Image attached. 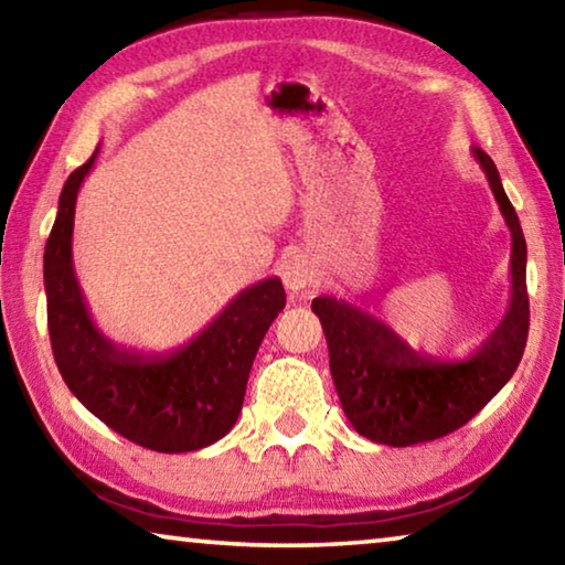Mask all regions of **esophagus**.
Masks as SVG:
<instances>
[{
	"label": "esophagus",
	"mask_w": 565,
	"mask_h": 565,
	"mask_svg": "<svg viewBox=\"0 0 565 565\" xmlns=\"http://www.w3.org/2000/svg\"><path fill=\"white\" fill-rule=\"evenodd\" d=\"M279 271H281L284 286L289 291H294V294L303 291L306 286H309L311 279H313V266H311L309 259H306L303 254H291L289 259H284Z\"/></svg>",
	"instance_id": "34e87169"
}]
</instances>
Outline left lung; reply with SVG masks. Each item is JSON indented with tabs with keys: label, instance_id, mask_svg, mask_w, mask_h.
Here are the masks:
<instances>
[{
	"label": "left lung",
	"instance_id": "8db88e82",
	"mask_svg": "<svg viewBox=\"0 0 565 565\" xmlns=\"http://www.w3.org/2000/svg\"><path fill=\"white\" fill-rule=\"evenodd\" d=\"M471 151L513 238L509 311L481 349L463 361H438L411 349L374 313L333 296L311 301L327 333L331 379L343 414L374 444L414 446L456 431L509 384L523 356L529 339L523 228L493 159L478 147Z\"/></svg>",
	"mask_w": 565,
	"mask_h": 565
}]
</instances>
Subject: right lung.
<instances>
[{"mask_svg":"<svg viewBox=\"0 0 565 565\" xmlns=\"http://www.w3.org/2000/svg\"><path fill=\"white\" fill-rule=\"evenodd\" d=\"M99 157L72 171L44 248L46 323L64 384L94 416L159 454H186L224 438L242 414L248 371L264 333L286 306L281 279L238 291L218 317L181 347L157 353L104 337L74 274L76 194Z\"/></svg>","mask_w":565,"mask_h":565,"instance_id":"obj_1","label":"right lung"}]
</instances>
